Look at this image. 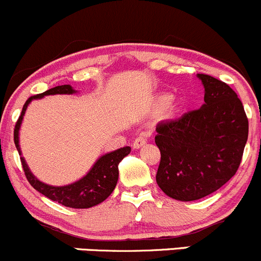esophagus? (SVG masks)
<instances>
[{
    "label": "esophagus",
    "instance_id": "1",
    "mask_svg": "<svg viewBox=\"0 0 261 261\" xmlns=\"http://www.w3.org/2000/svg\"><path fill=\"white\" fill-rule=\"evenodd\" d=\"M145 143H147V138H145L144 136H139L138 138H136V141L133 142V148L134 149H139L143 145H145Z\"/></svg>",
    "mask_w": 261,
    "mask_h": 261
}]
</instances>
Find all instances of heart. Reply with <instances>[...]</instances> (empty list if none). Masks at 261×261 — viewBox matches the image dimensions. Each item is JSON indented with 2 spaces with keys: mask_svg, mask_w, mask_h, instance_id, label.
Listing matches in <instances>:
<instances>
[{
  "mask_svg": "<svg viewBox=\"0 0 261 261\" xmlns=\"http://www.w3.org/2000/svg\"><path fill=\"white\" fill-rule=\"evenodd\" d=\"M172 100V96L169 94H163V96H159L158 99H156V107L159 109H164L168 107V105ZM170 107H173V103H170Z\"/></svg>",
  "mask_w": 261,
  "mask_h": 261,
  "instance_id": "b5f03b06",
  "label": "heart"
}]
</instances>
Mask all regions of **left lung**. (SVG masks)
<instances>
[{
    "label": "left lung",
    "instance_id": "1",
    "mask_svg": "<svg viewBox=\"0 0 261 261\" xmlns=\"http://www.w3.org/2000/svg\"><path fill=\"white\" fill-rule=\"evenodd\" d=\"M198 78L204 105L155 129L156 184L180 201L198 200L223 187L237 173L248 141L249 122L238 94L212 75Z\"/></svg>",
    "mask_w": 261,
    "mask_h": 261
}]
</instances>
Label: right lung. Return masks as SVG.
<instances>
[{"instance_id": "right-lung-1", "label": "right lung", "mask_w": 261, "mask_h": 261, "mask_svg": "<svg viewBox=\"0 0 261 261\" xmlns=\"http://www.w3.org/2000/svg\"><path fill=\"white\" fill-rule=\"evenodd\" d=\"M75 92L77 91H74L72 86L63 85L48 89V91L37 94V96L30 97L24 103L21 116H19L17 123L15 125L13 138H15L16 148H17L19 155H21V163L22 167H23L24 174H26L27 180L30 181L31 186L35 188L37 192H40L41 194H43L44 197L51 199L53 201H58L64 206L74 209H87L102 203L112 194V192L117 186V181H118V164L125 155L130 153V147H123L114 150V152L103 154L102 156L97 159L93 167L88 170V173L83 178L74 181V183L61 187L49 186V184L38 180L30 170L29 165H27L26 161L22 156L21 148H19V128H21L23 116L30 103L33 99H41L44 96L73 94Z\"/></svg>"}]
</instances>
